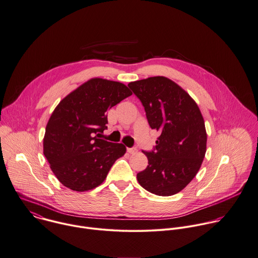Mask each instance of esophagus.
<instances>
[{"instance_id": "34e87169", "label": "esophagus", "mask_w": 258, "mask_h": 258, "mask_svg": "<svg viewBox=\"0 0 258 258\" xmlns=\"http://www.w3.org/2000/svg\"><path fill=\"white\" fill-rule=\"evenodd\" d=\"M126 151H127L130 154H135V153H137V152H138L137 148H127V149H126Z\"/></svg>"}]
</instances>
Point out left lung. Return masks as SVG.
Instances as JSON below:
<instances>
[{
	"instance_id": "left-lung-1",
	"label": "left lung",
	"mask_w": 258,
	"mask_h": 258,
	"mask_svg": "<svg viewBox=\"0 0 258 258\" xmlns=\"http://www.w3.org/2000/svg\"><path fill=\"white\" fill-rule=\"evenodd\" d=\"M127 86L145 107L150 126L161 134L153 151H143L149 165L137 179L155 195H175L194 179L205 157L207 134L201 111L194 99L167 77H149Z\"/></svg>"
}]
</instances>
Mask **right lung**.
I'll return each instance as SVG.
<instances>
[{
  "label": "right lung",
  "mask_w": 258,
  "mask_h": 258,
  "mask_svg": "<svg viewBox=\"0 0 258 258\" xmlns=\"http://www.w3.org/2000/svg\"><path fill=\"white\" fill-rule=\"evenodd\" d=\"M131 95L120 82L92 78L59 102L46 125L43 151L62 185L77 192L94 189L125 154L122 144L99 136L107 128V110Z\"/></svg>",
  "instance_id": "right-lung-1"
}]
</instances>
